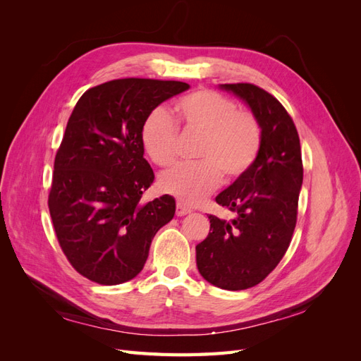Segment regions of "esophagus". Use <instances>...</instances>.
Returning <instances> with one entry per match:
<instances>
[{"instance_id":"esophagus-1","label":"esophagus","mask_w":361,"mask_h":361,"mask_svg":"<svg viewBox=\"0 0 361 361\" xmlns=\"http://www.w3.org/2000/svg\"><path fill=\"white\" fill-rule=\"evenodd\" d=\"M188 214H191L190 207L185 206L182 202H178V204H176V215L178 216H183V215H188Z\"/></svg>"}]
</instances>
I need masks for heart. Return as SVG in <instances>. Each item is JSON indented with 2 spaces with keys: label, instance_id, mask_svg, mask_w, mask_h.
<instances>
[{
  "label": "heart",
  "instance_id": "heart-1",
  "mask_svg": "<svg viewBox=\"0 0 361 361\" xmlns=\"http://www.w3.org/2000/svg\"><path fill=\"white\" fill-rule=\"evenodd\" d=\"M183 129L202 135L194 164H182L164 173L159 185L183 204H197L221 182L235 180L253 166L262 145V129L256 116L238 110L228 97L214 90H199L176 104ZM141 145L159 167L176 161L179 134L171 116L155 108L141 126Z\"/></svg>",
  "mask_w": 361,
  "mask_h": 361
}]
</instances>
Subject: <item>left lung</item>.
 Segmentation results:
<instances>
[{
  "label": "left lung",
  "instance_id": "1",
  "mask_svg": "<svg viewBox=\"0 0 361 361\" xmlns=\"http://www.w3.org/2000/svg\"><path fill=\"white\" fill-rule=\"evenodd\" d=\"M220 89L256 116L262 145L250 170L215 197L236 216L209 215L211 232L195 247V260L211 285L243 290L259 285L290 244L302 185L301 146L290 116L274 96L253 84H220Z\"/></svg>",
  "mask_w": 361,
  "mask_h": 361
}]
</instances>
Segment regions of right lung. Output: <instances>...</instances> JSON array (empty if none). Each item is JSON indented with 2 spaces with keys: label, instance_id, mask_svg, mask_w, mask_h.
<instances>
[{
  "label": "right lung",
  "instance_id": "obj_1",
  "mask_svg": "<svg viewBox=\"0 0 361 361\" xmlns=\"http://www.w3.org/2000/svg\"><path fill=\"white\" fill-rule=\"evenodd\" d=\"M190 85L125 78L87 90L76 102L54 162L49 214L71 265L99 285L133 280L152 239L176 211L169 194L147 203L155 179L141 126L150 111Z\"/></svg>",
  "mask_w": 361,
  "mask_h": 361
}]
</instances>
